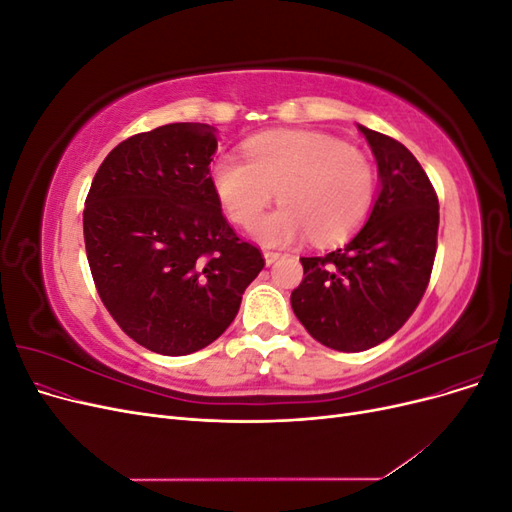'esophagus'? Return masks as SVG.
Segmentation results:
<instances>
[{"mask_svg":"<svg viewBox=\"0 0 512 512\" xmlns=\"http://www.w3.org/2000/svg\"><path fill=\"white\" fill-rule=\"evenodd\" d=\"M262 256H265L267 265H273V262H275L277 258H280L282 254H280V252H273V250H265V254H262Z\"/></svg>","mask_w":512,"mask_h":512,"instance_id":"obj_1","label":"esophagus"}]
</instances>
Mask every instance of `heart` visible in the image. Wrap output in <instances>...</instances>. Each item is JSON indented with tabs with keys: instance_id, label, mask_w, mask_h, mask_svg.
I'll list each match as a JSON object with an SVG mask.
<instances>
[{
	"instance_id": "obj_1",
	"label": "heart",
	"mask_w": 512,
	"mask_h": 512,
	"mask_svg": "<svg viewBox=\"0 0 512 512\" xmlns=\"http://www.w3.org/2000/svg\"><path fill=\"white\" fill-rule=\"evenodd\" d=\"M211 185L228 220L247 230L277 192L282 207L256 230L262 243L286 245L307 232L316 243H333L352 235L374 207L376 168L335 136L280 130L247 141L245 160L215 158Z\"/></svg>"
}]
</instances>
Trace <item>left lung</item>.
Returning a JSON list of instances; mask_svg holds the SVG:
<instances>
[{"label":"left lung","instance_id":"obj_1","mask_svg":"<svg viewBox=\"0 0 512 512\" xmlns=\"http://www.w3.org/2000/svg\"><path fill=\"white\" fill-rule=\"evenodd\" d=\"M374 151L380 194L367 224L344 247L303 256L294 316L320 344L361 352L382 344L414 314L438 250V194L395 138L359 126Z\"/></svg>","mask_w":512,"mask_h":512}]
</instances>
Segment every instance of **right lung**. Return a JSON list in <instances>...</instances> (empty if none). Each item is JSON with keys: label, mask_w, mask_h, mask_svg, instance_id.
<instances>
[{"label": "right lung", "mask_w": 512, "mask_h": 512, "mask_svg": "<svg viewBox=\"0 0 512 512\" xmlns=\"http://www.w3.org/2000/svg\"><path fill=\"white\" fill-rule=\"evenodd\" d=\"M207 123H168L119 143L91 181L83 232L108 314L136 344L183 356L215 342L265 267L211 185Z\"/></svg>", "instance_id": "1"}]
</instances>
